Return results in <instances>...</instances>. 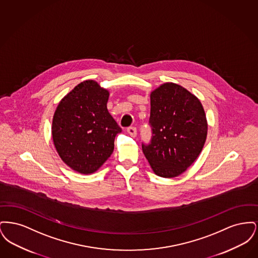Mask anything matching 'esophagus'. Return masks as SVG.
I'll list each match as a JSON object with an SVG mask.
<instances>
[{
  "instance_id": "34e87169",
  "label": "esophagus",
  "mask_w": 258,
  "mask_h": 258,
  "mask_svg": "<svg viewBox=\"0 0 258 258\" xmlns=\"http://www.w3.org/2000/svg\"><path fill=\"white\" fill-rule=\"evenodd\" d=\"M126 131L132 137H135L137 135V131H136V127H135V126H130V127H127Z\"/></svg>"
}]
</instances>
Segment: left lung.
<instances>
[{
  "label": "left lung",
  "instance_id": "1",
  "mask_svg": "<svg viewBox=\"0 0 258 258\" xmlns=\"http://www.w3.org/2000/svg\"><path fill=\"white\" fill-rule=\"evenodd\" d=\"M149 124L152 138L142 151L153 171L163 178L177 177L202 151L207 120L200 100L186 89L165 83L151 93Z\"/></svg>",
  "mask_w": 258,
  "mask_h": 258
}]
</instances>
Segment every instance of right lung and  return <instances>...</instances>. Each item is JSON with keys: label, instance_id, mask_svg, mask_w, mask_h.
<instances>
[{"label": "right lung", "instance_id": "right-lung-1", "mask_svg": "<svg viewBox=\"0 0 258 258\" xmlns=\"http://www.w3.org/2000/svg\"><path fill=\"white\" fill-rule=\"evenodd\" d=\"M109 93L96 81L81 82L61 99L52 122V137L62 161L75 171H97L114 150L122 128L107 110Z\"/></svg>", "mask_w": 258, "mask_h": 258}]
</instances>
